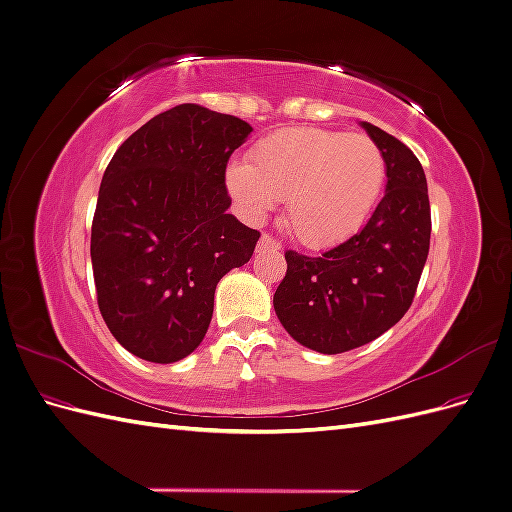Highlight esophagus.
Masks as SVG:
<instances>
[{"label":"esophagus","mask_w":512,"mask_h":512,"mask_svg":"<svg viewBox=\"0 0 512 512\" xmlns=\"http://www.w3.org/2000/svg\"><path fill=\"white\" fill-rule=\"evenodd\" d=\"M258 250L260 252H267V250L277 252V250H282V245H280V241H277L275 237H271L269 232H262V237L258 241Z\"/></svg>","instance_id":"obj_1"}]
</instances>
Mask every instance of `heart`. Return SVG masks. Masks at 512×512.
<instances>
[{
    "label": "heart",
    "mask_w": 512,
    "mask_h": 512,
    "mask_svg": "<svg viewBox=\"0 0 512 512\" xmlns=\"http://www.w3.org/2000/svg\"><path fill=\"white\" fill-rule=\"evenodd\" d=\"M386 181V158L365 134L312 126L273 132L252 147L250 164L226 170L232 198L262 215L286 200V226L312 250L344 243L374 213Z\"/></svg>",
    "instance_id": "heart-1"
}]
</instances>
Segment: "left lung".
<instances>
[{
  "instance_id": "obj_1",
  "label": "left lung",
  "mask_w": 512,
  "mask_h": 512,
  "mask_svg": "<svg viewBox=\"0 0 512 512\" xmlns=\"http://www.w3.org/2000/svg\"><path fill=\"white\" fill-rule=\"evenodd\" d=\"M386 158V194L348 241L320 256L286 252L275 314L299 344L322 354L359 348L410 309L429 254L431 209L425 170L414 153L363 121Z\"/></svg>"
}]
</instances>
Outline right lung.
<instances>
[{
    "label": "right lung",
    "mask_w": 512,
    "mask_h": 512,
    "mask_svg": "<svg viewBox=\"0 0 512 512\" xmlns=\"http://www.w3.org/2000/svg\"><path fill=\"white\" fill-rule=\"evenodd\" d=\"M250 123L179 104L149 119L108 162L91 224L100 314L128 352L175 363L203 342L222 277L260 232L226 213V164Z\"/></svg>",
    "instance_id": "1"
}]
</instances>
